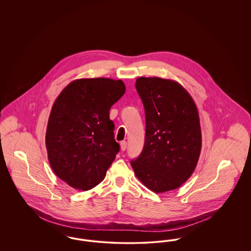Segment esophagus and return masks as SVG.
<instances>
[{
  "mask_svg": "<svg viewBox=\"0 0 251 251\" xmlns=\"http://www.w3.org/2000/svg\"><path fill=\"white\" fill-rule=\"evenodd\" d=\"M120 149H121V151H123L127 149V142H126V141H122V142L120 143Z\"/></svg>",
  "mask_w": 251,
  "mask_h": 251,
  "instance_id": "obj_1",
  "label": "esophagus"
}]
</instances>
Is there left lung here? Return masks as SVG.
Returning <instances> with one entry per match:
<instances>
[{
    "mask_svg": "<svg viewBox=\"0 0 251 251\" xmlns=\"http://www.w3.org/2000/svg\"><path fill=\"white\" fill-rule=\"evenodd\" d=\"M135 87L145 109L146 136L131 167L151 191L174 190L190 178L200 158L198 108L186 89L172 80L139 77Z\"/></svg>",
    "mask_w": 251,
    "mask_h": 251,
    "instance_id": "8db88e82",
    "label": "left lung"
}]
</instances>
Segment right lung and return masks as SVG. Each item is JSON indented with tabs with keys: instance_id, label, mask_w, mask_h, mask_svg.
Wrapping results in <instances>:
<instances>
[{
	"instance_id": "right-lung-1",
	"label": "right lung",
	"mask_w": 251,
	"mask_h": 251,
	"mask_svg": "<svg viewBox=\"0 0 251 251\" xmlns=\"http://www.w3.org/2000/svg\"><path fill=\"white\" fill-rule=\"evenodd\" d=\"M125 89L121 80L78 79L55 100L45 138L49 162L72 188L86 191L101 182L120 151L109 111Z\"/></svg>"
}]
</instances>
